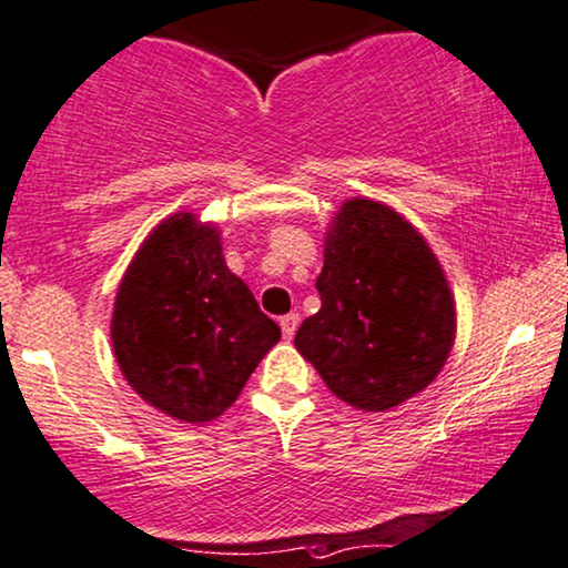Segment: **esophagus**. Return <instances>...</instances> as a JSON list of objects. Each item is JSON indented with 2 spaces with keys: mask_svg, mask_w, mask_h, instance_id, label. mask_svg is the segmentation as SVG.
Masks as SVG:
<instances>
[{
  "mask_svg": "<svg viewBox=\"0 0 568 568\" xmlns=\"http://www.w3.org/2000/svg\"><path fill=\"white\" fill-rule=\"evenodd\" d=\"M280 329H283V335L291 341L298 329V314H285V317H280Z\"/></svg>",
  "mask_w": 568,
  "mask_h": 568,
  "instance_id": "esophagus-1",
  "label": "esophagus"
}]
</instances>
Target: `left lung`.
Returning <instances> with one entry per match:
<instances>
[{
    "instance_id": "8db88e82",
    "label": "left lung",
    "mask_w": 568,
    "mask_h": 568,
    "mask_svg": "<svg viewBox=\"0 0 568 568\" xmlns=\"http://www.w3.org/2000/svg\"><path fill=\"white\" fill-rule=\"evenodd\" d=\"M320 312L301 322L298 354L337 398L387 412L433 383L456 337L440 262L390 206L351 199L325 235Z\"/></svg>"
}]
</instances>
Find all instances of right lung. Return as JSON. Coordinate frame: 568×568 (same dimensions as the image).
<instances>
[{"mask_svg":"<svg viewBox=\"0 0 568 568\" xmlns=\"http://www.w3.org/2000/svg\"><path fill=\"white\" fill-rule=\"evenodd\" d=\"M280 327L227 270L220 231L178 212L141 243L112 312V348L139 396L212 422L241 396Z\"/></svg>","mask_w":568,"mask_h":568,"instance_id":"obj_1","label":"right lung"}]
</instances>
